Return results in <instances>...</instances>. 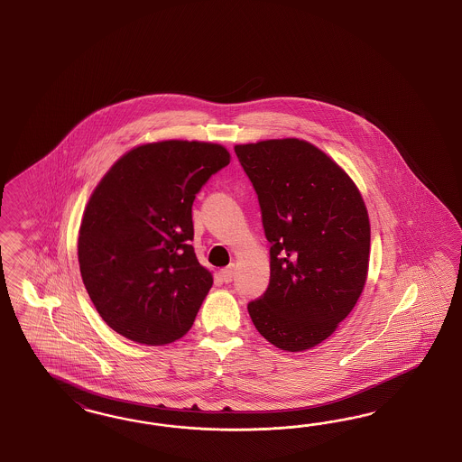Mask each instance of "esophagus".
Returning a JSON list of instances; mask_svg holds the SVG:
<instances>
[{"label": "esophagus", "mask_w": 462, "mask_h": 462, "mask_svg": "<svg viewBox=\"0 0 462 462\" xmlns=\"http://www.w3.org/2000/svg\"><path fill=\"white\" fill-rule=\"evenodd\" d=\"M220 278H222L224 282H232V280H234V266L222 269V271H220Z\"/></svg>", "instance_id": "esophagus-1"}]
</instances>
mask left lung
I'll list each match as a JSON object with an SVG mask.
<instances>
[{
  "mask_svg": "<svg viewBox=\"0 0 462 462\" xmlns=\"http://www.w3.org/2000/svg\"><path fill=\"white\" fill-rule=\"evenodd\" d=\"M271 244V278L247 305L259 334L290 352L336 332L363 293L371 228L349 176L305 140L236 145Z\"/></svg>",
  "mask_w": 462,
  "mask_h": 462,
  "instance_id": "left-lung-1",
  "label": "left lung"
}]
</instances>
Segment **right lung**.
Instances as JSON below:
<instances>
[{
  "label": "right lung",
  "mask_w": 462,
  "mask_h": 462,
  "mask_svg": "<svg viewBox=\"0 0 462 462\" xmlns=\"http://www.w3.org/2000/svg\"><path fill=\"white\" fill-rule=\"evenodd\" d=\"M228 162L222 145L166 140L126 152L97 186L79 230V269L120 336L164 346L191 328L213 284L191 245V207Z\"/></svg>",
  "instance_id": "obj_1"
}]
</instances>
